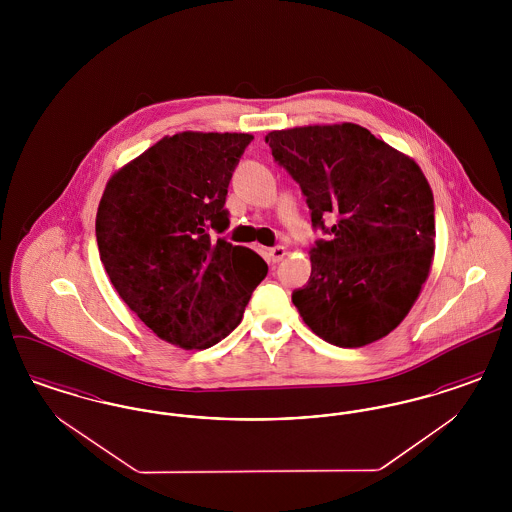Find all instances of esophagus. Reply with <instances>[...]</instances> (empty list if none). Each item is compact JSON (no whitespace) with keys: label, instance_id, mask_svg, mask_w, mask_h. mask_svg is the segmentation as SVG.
Segmentation results:
<instances>
[{"label":"esophagus","instance_id":"esophagus-1","mask_svg":"<svg viewBox=\"0 0 512 512\" xmlns=\"http://www.w3.org/2000/svg\"><path fill=\"white\" fill-rule=\"evenodd\" d=\"M268 255H270V261H272V263H280V261L288 255V249H286L284 245H278V247H272V249L268 251Z\"/></svg>","mask_w":512,"mask_h":512}]
</instances>
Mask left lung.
Wrapping results in <instances>:
<instances>
[{
	"instance_id": "8db88e82",
	"label": "left lung",
	"mask_w": 512,
	"mask_h": 512,
	"mask_svg": "<svg viewBox=\"0 0 512 512\" xmlns=\"http://www.w3.org/2000/svg\"><path fill=\"white\" fill-rule=\"evenodd\" d=\"M299 182L311 219L332 238L311 251V278L293 292L303 322L338 347L382 340L413 309L436 249L432 188L413 157L353 122L265 136ZM326 218H336L330 229Z\"/></svg>"
}]
</instances>
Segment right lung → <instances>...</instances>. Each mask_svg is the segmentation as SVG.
Returning a JSON list of instances; mask_svg holds the SVG:
<instances>
[{
  "label": "right lung",
  "instance_id": "right-lung-1",
  "mask_svg": "<svg viewBox=\"0 0 512 512\" xmlns=\"http://www.w3.org/2000/svg\"><path fill=\"white\" fill-rule=\"evenodd\" d=\"M251 134L178 132L109 178L96 215L99 259L122 301L163 341L207 349L244 317L267 263L211 240L230 224L228 184Z\"/></svg>",
  "mask_w": 512,
  "mask_h": 512
}]
</instances>
